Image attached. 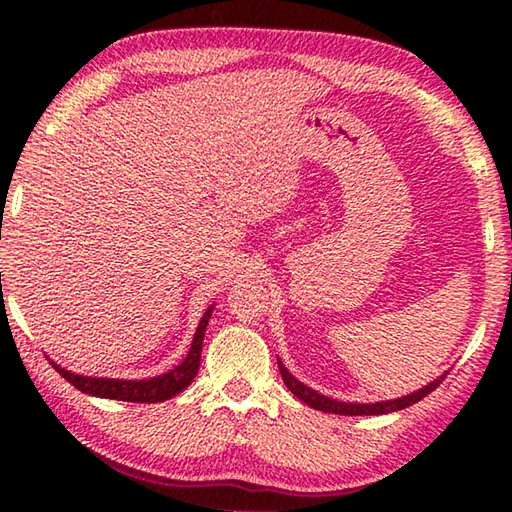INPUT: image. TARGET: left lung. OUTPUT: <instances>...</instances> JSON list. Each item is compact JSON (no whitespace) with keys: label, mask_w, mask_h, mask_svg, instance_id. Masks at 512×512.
<instances>
[{"label":"left lung","mask_w":512,"mask_h":512,"mask_svg":"<svg viewBox=\"0 0 512 512\" xmlns=\"http://www.w3.org/2000/svg\"><path fill=\"white\" fill-rule=\"evenodd\" d=\"M277 366H280V375L284 379V384H287L289 391L302 400L305 404H309L311 409H318L323 413H336V415H384V413H393V411H402L406 406H411L415 402H420L422 397H427L431 391H436L440 386V381L445 379L438 377L436 381H431L429 386L420 388V391H415L406 397H397V400H388V402H377V404H352V402H339V400H332V397H325L316 391H311L309 386L302 384L296 377L291 375V372L282 366V361L277 359Z\"/></svg>","instance_id":"left-lung-1"}]
</instances>
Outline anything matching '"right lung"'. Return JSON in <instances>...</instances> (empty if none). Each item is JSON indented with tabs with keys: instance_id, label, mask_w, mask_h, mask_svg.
Instances as JSON below:
<instances>
[{
	"instance_id": "1",
	"label": "right lung",
	"mask_w": 512,
	"mask_h": 512,
	"mask_svg": "<svg viewBox=\"0 0 512 512\" xmlns=\"http://www.w3.org/2000/svg\"><path fill=\"white\" fill-rule=\"evenodd\" d=\"M0 277H2V273H0ZM212 309L214 307L207 309L201 318V323H198V329H196L194 341H192V350H189L185 361L173 370L164 372V375H160V377L140 379V381L83 377V375H74V372L60 368L54 361H49V363L69 381V384H72L74 388H79L81 393H88L94 397H106V400H121V402H144V404L164 402V400H169V397L178 395L180 391H185V388L192 384V379L196 377L198 366H201L205 327H207V323H210Z\"/></svg>"
}]
</instances>
